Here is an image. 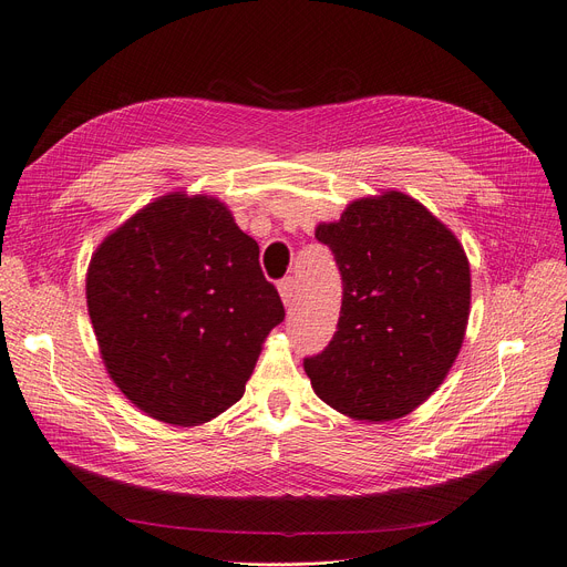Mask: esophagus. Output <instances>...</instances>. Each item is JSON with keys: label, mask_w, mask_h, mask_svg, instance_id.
<instances>
[{"label": "esophagus", "mask_w": 567, "mask_h": 567, "mask_svg": "<svg viewBox=\"0 0 567 567\" xmlns=\"http://www.w3.org/2000/svg\"><path fill=\"white\" fill-rule=\"evenodd\" d=\"M278 291H280L285 306H291L293 297H297V280H293V278H282L280 285H278Z\"/></svg>", "instance_id": "34e87169"}]
</instances>
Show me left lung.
Instances as JSON below:
<instances>
[{
    "label": "left lung",
    "instance_id": "left-lung-1",
    "mask_svg": "<svg viewBox=\"0 0 567 567\" xmlns=\"http://www.w3.org/2000/svg\"><path fill=\"white\" fill-rule=\"evenodd\" d=\"M342 276L338 331L303 359L315 393L359 422L420 408L447 378L471 315V264L420 202L384 192L317 225Z\"/></svg>",
    "mask_w": 567,
    "mask_h": 567
}]
</instances>
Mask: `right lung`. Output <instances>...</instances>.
I'll list each match as a JSON object with an SVG mask.
<instances>
[{
    "instance_id": "add662e5",
    "label": "right lung",
    "mask_w": 567,
    "mask_h": 567,
    "mask_svg": "<svg viewBox=\"0 0 567 567\" xmlns=\"http://www.w3.org/2000/svg\"><path fill=\"white\" fill-rule=\"evenodd\" d=\"M87 312L111 380L147 416L199 426L240 401L285 319L259 245L215 196L174 192L96 248Z\"/></svg>"
}]
</instances>
